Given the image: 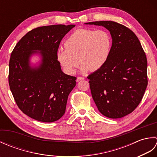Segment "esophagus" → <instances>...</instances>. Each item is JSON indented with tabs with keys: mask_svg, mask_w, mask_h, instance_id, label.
Masks as SVG:
<instances>
[{
	"mask_svg": "<svg viewBox=\"0 0 157 157\" xmlns=\"http://www.w3.org/2000/svg\"><path fill=\"white\" fill-rule=\"evenodd\" d=\"M83 79H84V78H82V77H78V78H77L76 81L77 82H79V81H81V80H83Z\"/></svg>",
	"mask_w": 157,
	"mask_h": 157,
	"instance_id": "esophagus-1",
	"label": "esophagus"
}]
</instances>
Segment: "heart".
I'll return each instance as SVG.
<instances>
[{
	"label": "heart",
	"instance_id": "b5f03b06",
	"mask_svg": "<svg viewBox=\"0 0 157 157\" xmlns=\"http://www.w3.org/2000/svg\"><path fill=\"white\" fill-rule=\"evenodd\" d=\"M111 43V36L105 29H78L65 41V49L60 48L56 57L70 74L75 72L80 63L82 72L90 69L94 71L108 59Z\"/></svg>",
	"mask_w": 157,
	"mask_h": 157
}]
</instances>
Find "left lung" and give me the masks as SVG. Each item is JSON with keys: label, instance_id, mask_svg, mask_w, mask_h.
I'll return each mask as SVG.
<instances>
[{"label": "left lung", "instance_id": "8db88e82", "mask_svg": "<svg viewBox=\"0 0 157 157\" xmlns=\"http://www.w3.org/2000/svg\"><path fill=\"white\" fill-rule=\"evenodd\" d=\"M86 24L102 25L111 35L108 59L87 78L98 111L109 118H121L134 111L144 94L148 85L146 54L137 36L125 25L111 21Z\"/></svg>", "mask_w": 157, "mask_h": 157}]
</instances>
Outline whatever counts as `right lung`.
Returning <instances> with one entry per match:
<instances>
[{
    "label": "right lung",
    "instance_id": "obj_1",
    "mask_svg": "<svg viewBox=\"0 0 157 157\" xmlns=\"http://www.w3.org/2000/svg\"><path fill=\"white\" fill-rule=\"evenodd\" d=\"M74 27L60 24L33 29L20 40L11 52L10 90L19 109L29 117L51 123L65 114L76 78L62 71L56 54L61 40ZM36 53L41 55L42 61L38 67L32 68L29 58Z\"/></svg>",
    "mask_w": 157,
    "mask_h": 157
}]
</instances>
